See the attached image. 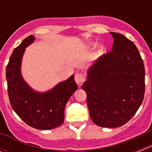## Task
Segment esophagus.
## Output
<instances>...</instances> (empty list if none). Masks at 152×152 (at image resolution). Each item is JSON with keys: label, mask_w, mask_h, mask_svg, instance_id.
<instances>
[{"label": "esophagus", "mask_w": 152, "mask_h": 152, "mask_svg": "<svg viewBox=\"0 0 152 152\" xmlns=\"http://www.w3.org/2000/svg\"><path fill=\"white\" fill-rule=\"evenodd\" d=\"M84 80H85L84 76H83L82 73H79V72H77V73L75 75V81H76V83H77L78 85L80 86L81 84H82V83L84 81Z\"/></svg>", "instance_id": "obj_1"}]
</instances>
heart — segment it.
Segmentation results:
<instances>
[{"mask_svg": "<svg viewBox=\"0 0 152 152\" xmlns=\"http://www.w3.org/2000/svg\"><path fill=\"white\" fill-rule=\"evenodd\" d=\"M95 45H96V43H95V42H90V43H88V48H93V47H95ZM104 50H105V46H102V45L99 46V50H98V53H99V54H100L101 53L103 52Z\"/></svg>", "mask_w": 152, "mask_h": 152, "instance_id": "b5f03b06", "label": "heart"}]
</instances>
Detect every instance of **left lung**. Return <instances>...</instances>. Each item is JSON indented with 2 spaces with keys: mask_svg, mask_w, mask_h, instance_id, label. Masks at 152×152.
Masks as SVG:
<instances>
[{
  "mask_svg": "<svg viewBox=\"0 0 152 152\" xmlns=\"http://www.w3.org/2000/svg\"><path fill=\"white\" fill-rule=\"evenodd\" d=\"M110 34L112 51L91 64L82 85L91 120L103 128L127 123L141 105L145 90L144 61L135 44L123 34Z\"/></svg>",
  "mask_w": 152,
  "mask_h": 152,
  "instance_id": "left-lung-1",
  "label": "left lung"
}]
</instances>
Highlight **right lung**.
<instances>
[{"label":"right lung","instance_id":"right-lung-1","mask_svg":"<svg viewBox=\"0 0 152 152\" xmlns=\"http://www.w3.org/2000/svg\"><path fill=\"white\" fill-rule=\"evenodd\" d=\"M34 40V35L28 36L11 55L6 68L8 97L13 110L27 125L36 129H53L64 122L65 106L78 88L74 75L44 92L25 81L21 72L23 57Z\"/></svg>","mask_w":152,"mask_h":152}]
</instances>
